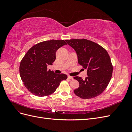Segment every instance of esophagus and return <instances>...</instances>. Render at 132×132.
Returning a JSON list of instances; mask_svg holds the SVG:
<instances>
[{"instance_id": "obj_1", "label": "esophagus", "mask_w": 132, "mask_h": 132, "mask_svg": "<svg viewBox=\"0 0 132 132\" xmlns=\"http://www.w3.org/2000/svg\"><path fill=\"white\" fill-rule=\"evenodd\" d=\"M68 78L69 79H73V77H70V76H68Z\"/></svg>"}]
</instances>
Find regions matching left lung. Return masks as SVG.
<instances>
[{
  "mask_svg": "<svg viewBox=\"0 0 132 132\" xmlns=\"http://www.w3.org/2000/svg\"><path fill=\"white\" fill-rule=\"evenodd\" d=\"M65 41L75 51L78 63L87 69L85 79H74L79 82L75 94L83 99L97 96L105 90L112 77L113 67L107 52L102 47L86 39H67Z\"/></svg>",
  "mask_w": 132,
  "mask_h": 132,
  "instance_id": "1",
  "label": "left lung"
}]
</instances>
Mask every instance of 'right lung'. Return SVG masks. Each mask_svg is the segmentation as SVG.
I'll return each mask as SVG.
<instances>
[{"mask_svg":"<svg viewBox=\"0 0 132 132\" xmlns=\"http://www.w3.org/2000/svg\"><path fill=\"white\" fill-rule=\"evenodd\" d=\"M67 45L64 40L52 39L38 43L32 47L23 57L20 64V75L27 89L37 96H48L56 90L61 81L67 75L57 74L48 70L52 65L60 47Z\"/></svg>","mask_w":132,"mask_h":132,"instance_id":"add662e5","label":"right lung"}]
</instances>
